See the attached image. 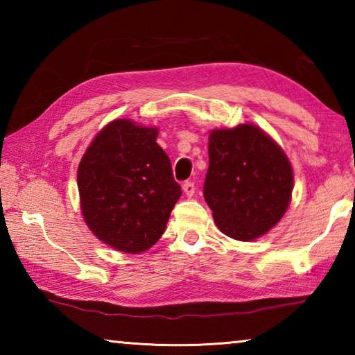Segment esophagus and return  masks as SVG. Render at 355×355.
<instances>
[{"instance_id":"1","label":"esophagus","mask_w":355,"mask_h":355,"mask_svg":"<svg viewBox=\"0 0 355 355\" xmlns=\"http://www.w3.org/2000/svg\"><path fill=\"white\" fill-rule=\"evenodd\" d=\"M183 191H184V194L188 196V197H192V196H194V192H196V186H194V183H192V182H186V183H183Z\"/></svg>"}]
</instances>
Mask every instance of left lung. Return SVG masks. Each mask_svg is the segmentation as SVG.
Wrapping results in <instances>:
<instances>
[{
    "instance_id": "left-lung-1",
    "label": "left lung",
    "mask_w": 355,
    "mask_h": 355,
    "mask_svg": "<svg viewBox=\"0 0 355 355\" xmlns=\"http://www.w3.org/2000/svg\"><path fill=\"white\" fill-rule=\"evenodd\" d=\"M203 196L216 225L238 241H252L284 218L293 169L277 142L252 123L213 130Z\"/></svg>"
}]
</instances>
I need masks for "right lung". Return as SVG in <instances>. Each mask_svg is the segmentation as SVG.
Segmentation results:
<instances>
[{
  "label": "right lung",
  "mask_w": 355,
  "mask_h": 355,
  "mask_svg": "<svg viewBox=\"0 0 355 355\" xmlns=\"http://www.w3.org/2000/svg\"><path fill=\"white\" fill-rule=\"evenodd\" d=\"M158 128L128 119L107 123L78 166V191L87 227L112 249L139 254L166 230L182 196Z\"/></svg>",
  "instance_id": "right-lung-1"
}]
</instances>
